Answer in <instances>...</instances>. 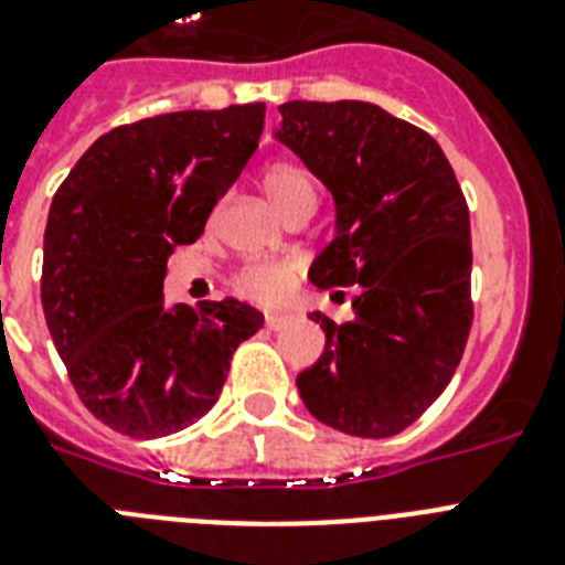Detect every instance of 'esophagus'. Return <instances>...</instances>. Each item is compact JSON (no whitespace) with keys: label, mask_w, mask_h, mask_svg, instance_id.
I'll return each instance as SVG.
<instances>
[{"label":"esophagus","mask_w":565,"mask_h":565,"mask_svg":"<svg viewBox=\"0 0 565 565\" xmlns=\"http://www.w3.org/2000/svg\"><path fill=\"white\" fill-rule=\"evenodd\" d=\"M292 322V313H269L266 317V328H273V331H281Z\"/></svg>","instance_id":"34e87169"}]
</instances>
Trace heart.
Here are the masks:
<instances>
[{"label": "heart", "mask_w": 565, "mask_h": 565, "mask_svg": "<svg viewBox=\"0 0 565 565\" xmlns=\"http://www.w3.org/2000/svg\"><path fill=\"white\" fill-rule=\"evenodd\" d=\"M264 190L281 213L317 204V184L310 172L292 161L269 163L264 170ZM292 281H296V266L287 260H255L234 275V290L248 301L273 305L290 292Z\"/></svg>", "instance_id": "obj_1"}]
</instances>
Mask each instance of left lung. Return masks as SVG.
<instances>
[{
	"instance_id": "obj_1",
	"label": "left lung",
	"mask_w": 565,
	"mask_h": 565,
	"mask_svg": "<svg viewBox=\"0 0 565 565\" xmlns=\"http://www.w3.org/2000/svg\"><path fill=\"white\" fill-rule=\"evenodd\" d=\"M278 143L334 195L319 290L352 287V322L313 310L326 349L296 386L322 425L402 434L437 402L472 328L469 207L439 143L372 102H284Z\"/></svg>"
}]
</instances>
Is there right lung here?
<instances>
[{
	"mask_svg": "<svg viewBox=\"0 0 565 565\" xmlns=\"http://www.w3.org/2000/svg\"><path fill=\"white\" fill-rule=\"evenodd\" d=\"M264 102L175 110L102 135L49 207L40 301L84 407L135 439L211 411L231 354L260 331L246 301H163L167 257L204 231L255 154Z\"/></svg>",
	"mask_w": 565,
	"mask_h": 565,
	"instance_id": "add662e5",
	"label": "right lung"
}]
</instances>
